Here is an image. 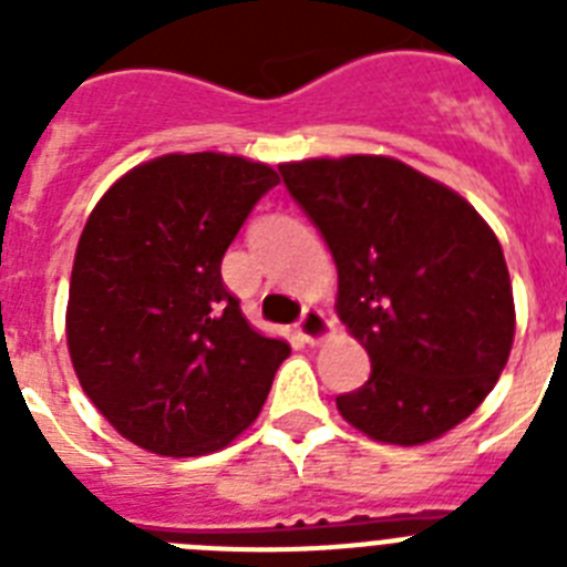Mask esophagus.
<instances>
[{"label": "esophagus", "mask_w": 567, "mask_h": 567, "mask_svg": "<svg viewBox=\"0 0 567 567\" xmlns=\"http://www.w3.org/2000/svg\"><path fill=\"white\" fill-rule=\"evenodd\" d=\"M298 334L307 340V343H320V340H327L329 334H332V320L320 312V309H307L298 320Z\"/></svg>", "instance_id": "esophagus-1"}]
</instances>
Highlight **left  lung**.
<instances>
[{
    "mask_svg": "<svg viewBox=\"0 0 567 567\" xmlns=\"http://www.w3.org/2000/svg\"><path fill=\"white\" fill-rule=\"evenodd\" d=\"M338 267V309L372 374L338 409L378 443L420 445L463 423L514 343L497 235L463 195L385 155L280 164Z\"/></svg>",
    "mask_w": 567,
    "mask_h": 567,
    "instance_id": "8db88e82",
    "label": "left lung"
}]
</instances>
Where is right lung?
Segmentation results:
<instances>
[{
	"label": "right lung",
	"instance_id": "add662e5",
	"mask_svg": "<svg viewBox=\"0 0 567 567\" xmlns=\"http://www.w3.org/2000/svg\"><path fill=\"white\" fill-rule=\"evenodd\" d=\"M278 173L169 153L122 175L79 238L68 349L84 394L130 443L198 457L260 414L287 340L247 323L221 280L227 247Z\"/></svg>",
	"mask_w": 567,
	"mask_h": 567
}]
</instances>
